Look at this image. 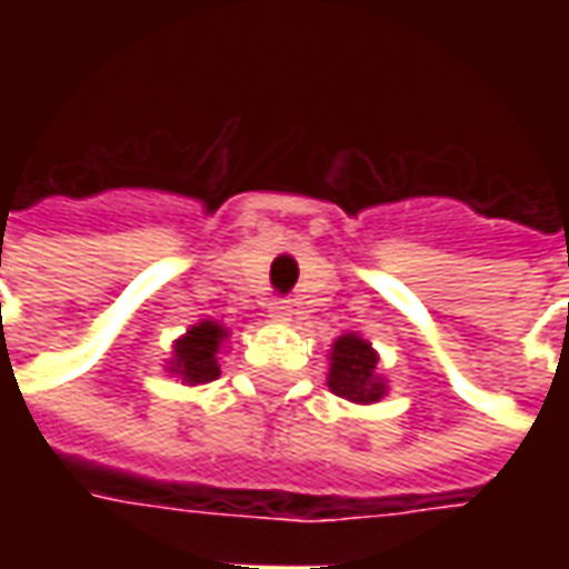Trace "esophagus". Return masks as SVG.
Returning <instances> with one entry per match:
<instances>
[{
	"label": "esophagus",
	"mask_w": 569,
	"mask_h": 569,
	"mask_svg": "<svg viewBox=\"0 0 569 569\" xmlns=\"http://www.w3.org/2000/svg\"><path fill=\"white\" fill-rule=\"evenodd\" d=\"M268 313H271V320L289 322L292 320V301H286V298H273L271 305H268Z\"/></svg>",
	"instance_id": "obj_1"
}]
</instances>
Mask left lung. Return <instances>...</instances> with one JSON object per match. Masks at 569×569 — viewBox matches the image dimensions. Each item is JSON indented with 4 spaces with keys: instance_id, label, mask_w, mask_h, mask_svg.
I'll list each match as a JSON object with an SVG mask.
<instances>
[{
    "instance_id": "8db88e82",
    "label": "left lung",
    "mask_w": 569,
    "mask_h": 569,
    "mask_svg": "<svg viewBox=\"0 0 569 569\" xmlns=\"http://www.w3.org/2000/svg\"><path fill=\"white\" fill-rule=\"evenodd\" d=\"M378 357L359 335H341L332 345V369H329V390L345 396L350 402H378L383 396L381 378L375 375Z\"/></svg>"
}]
</instances>
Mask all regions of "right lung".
<instances>
[{"instance_id": "right-lung-1", "label": "right lung", "mask_w": 569, "mask_h": 569, "mask_svg": "<svg viewBox=\"0 0 569 569\" xmlns=\"http://www.w3.org/2000/svg\"><path fill=\"white\" fill-rule=\"evenodd\" d=\"M224 338L222 326L216 322H198L186 338L176 341L173 362H170V371L182 375L186 383H210L219 378V341Z\"/></svg>"}]
</instances>
